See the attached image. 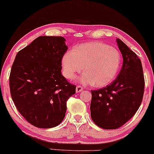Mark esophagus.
Here are the masks:
<instances>
[{
  "instance_id": "esophagus-1",
  "label": "esophagus",
  "mask_w": 154,
  "mask_h": 154,
  "mask_svg": "<svg viewBox=\"0 0 154 154\" xmlns=\"http://www.w3.org/2000/svg\"><path fill=\"white\" fill-rule=\"evenodd\" d=\"M75 91H76V92H81V91H83V87L82 86H77Z\"/></svg>"
}]
</instances>
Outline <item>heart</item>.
<instances>
[{
    "mask_svg": "<svg viewBox=\"0 0 154 154\" xmlns=\"http://www.w3.org/2000/svg\"><path fill=\"white\" fill-rule=\"evenodd\" d=\"M121 63L122 57L118 50L101 42L79 45L65 53L62 60L63 74L67 79H73L84 68L85 72L80 82L93 84L97 87H103L114 80Z\"/></svg>",
    "mask_w": 154,
    "mask_h": 154,
    "instance_id": "1",
    "label": "heart"
}]
</instances>
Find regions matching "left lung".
I'll return each mask as SVG.
<instances>
[{
    "instance_id": "1",
    "label": "left lung",
    "mask_w": 154,
    "mask_h": 154,
    "mask_svg": "<svg viewBox=\"0 0 154 154\" xmlns=\"http://www.w3.org/2000/svg\"><path fill=\"white\" fill-rule=\"evenodd\" d=\"M116 41L123 57L119 75L105 87L91 91V118L105 129H118L127 123L137 111L144 94L140 60L123 41Z\"/></svg>"
}]
</instances>
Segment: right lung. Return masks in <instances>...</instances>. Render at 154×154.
<instances>
[{"mask_svg":"<svg viewBox=\"0 0 154 154\" xmlns=\"http://www.w3.org/2000/svg\"><path fill=\"white\" fill-rule=\"evenodd\" d=\"M62 36H39L16 55L9 75L12 100L25 120L38 128L63 122L76 86L62 75L68 50Z\"/></svg>","mask_w":154,"mask_h":154,"instance_id":"1","label":"right lung"}]
</instances>
